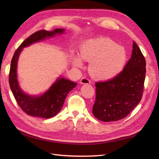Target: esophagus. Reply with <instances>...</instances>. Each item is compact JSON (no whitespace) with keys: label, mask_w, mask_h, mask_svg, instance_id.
Masks as SVG:
<instances>
[{"label":"esophagus","mask_w":159,"mask_h":159,"mask_svg":"<svg viewBox=\"0 0 159 159\" xmlns=\"http://www.w3.org/2000/svg\"><path fill=\"white\" fill-rule=\"evenodd\" d=\"M80 83L82 84H90V80L88 78H87V77H84L80 80Z\"/></svg>","instance_id":"1"}]
</instances>
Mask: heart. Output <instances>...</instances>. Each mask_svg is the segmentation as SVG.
<instances>
[{
	"label": "heart",
	"instance_id": "heart-1",
	"mask_svg": "<svg viewBox=\"0 0 159 159\" xmlns=\"http://www.w3.org/2000/svg\"><path fill=\"white\" fill-rule=\"evenodd\" d=\"M83 59L90 61L92 74L100 80H110L117 76L124 68L127 61L125 48L109 38H97L84 42L80 48ZM73 63L77 67L83 66V61L76 56Z\"/></svg>",
	"mask_w": 159,
	"mask_h": 159
}]
</instances>
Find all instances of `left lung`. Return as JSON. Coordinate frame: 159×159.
Segmentation results:
<instances>
[{
    "label": "left lung",
    "instance_id": "obj_1",
    "mask_svg": "<svg viewBox=\"0 0 159 159\" xmlns=\"http://www.w3.org/2000/svg\"><path fill=\"white\" fill-rule=\"evenodd\" d=\"M146 76V60L137 44L133 42L131 59L113 78L98 82L92 113L104 122L125 118L142 99Z\"/></svg>",
    "mask_w": 159,
    "mask_h": 159
}]
</instances>
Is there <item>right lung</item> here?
<instances>
[{"mask_svg":"<svg viewBox=\"0 0 159 159\" xmlns=\"http://www.w3.org/2000/svg\"><path fill=\"white\" fill-rule=\"evenodd\" d=\"M63 32V29H55L51 32L45 30L37 31L23 42L14 53L9 75V85L18 105L27 115L46 119L53 117L63 107L68 93L76 86L77 83L59 78L43 95L36 97L23 92L17 82V60L22 48L34 42L44 40L46 37H52L56 34H62Z\"/></svg>","mask_w":159,"mask_h":159,"instance_id":"right-lung-1","label":"right lung"}]
</instances>
